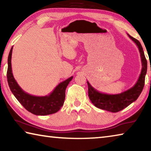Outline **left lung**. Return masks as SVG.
<instances>
[{"label":"left lung","instance_id":"1","mask_svg":"<svg viewBox=\"0 0 151 151\" xmlns=\"http://www.w3.org/2000/svg\"><path fill=\"white\" fill-rule=\"evenodd\" d=\"M128 36L137 45L139 50L142 63V69L139 79L132 88L121 93L116 94L101 93L93 88L87 81L89 99L92 103L97 108L112 112H119L136 101L144 87L145 76L147 70V61L140 42L129 34Z\"/></svg>","mask_w":151,"mask_h":151}]
</instances>
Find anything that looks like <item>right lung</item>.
<instances>
[{"mask_svg":"<svg viewBox=\"0 0 151 151\" xmlns=\"http://www.w3.org/2000/svg\"><path fill=\"white\" fill-rule=\"evenodd\" d=\"M13 47L10 50L8 57V70H7V81L12 94L19 103L28 111L35 115H48L58 112L63 106L65 99L66 88L73 76L61 82L48 95L37 96L26 93L17 83L12 72L11 58Z\"/></svg>","mask_w":151,"mask_h":151,"instance_id":"right-lung-1","label":"right lung"}]
</instances>
